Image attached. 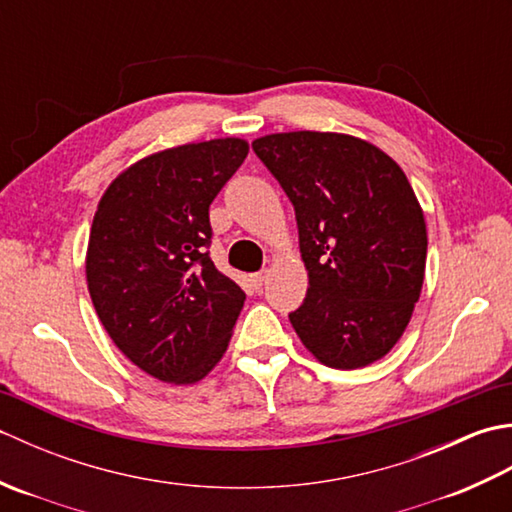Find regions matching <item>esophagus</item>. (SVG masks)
<instances>
[{
	"mask_svg": "<svg viewBox=\"0 0 512 512\" xmlns=\"http://www.w3.org/2000/svg\"><path fill=\"white\" fill-rule=\"evenodd\" d=\"M266 279H268V270H259V273L250 275V281H253V286H255L257 290L266 284Z\"/></svg>",
	"mask_w": 512,
	"mask_h": 512,
	"instance_id": "esophagus-1",
	"label": "esophagus"
}]
</instances>
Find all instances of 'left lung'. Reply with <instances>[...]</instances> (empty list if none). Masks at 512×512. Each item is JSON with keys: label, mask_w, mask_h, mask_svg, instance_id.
Instances as JSON below:
<instances>
[{"label": "left lung", "mask_w": 512, "mask_h": 512, "mask_svg": "<svg viewBox=\"0 0 512 512\" xmlns=\"http://www.w3.org/2000/svg\"><path fill=\"white\" fill-rule=\"evenodd\" d=\"M253 151L295 206L308 295L290 312L323 365L383 358L420 299L427 224L411 184L385 151L334 132H286Z\"/></svg>", "instance_id": "obj_1"}]
</instances>
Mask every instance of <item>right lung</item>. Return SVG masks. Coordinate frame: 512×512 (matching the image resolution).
I'll return each instance as SVG.
<instances>
[{
	"label": "right lung",
	"instance_id": "1",
	"mask_svg": "<svg viewBox=\"0 0 512 512\" xmlns=\"http://www.w3.org/2000/svg\"><path fill=\"white\" fill-rule=\"evenodd\" d=\"M248 156L242 138L134 162L94 213L85 277L103 328L162 383L193 385L220 363L244 290L209 257V206Z\"/></svg>",
	"mask_w": 512,
	"mask_h": 512
}]
</instances>
